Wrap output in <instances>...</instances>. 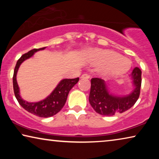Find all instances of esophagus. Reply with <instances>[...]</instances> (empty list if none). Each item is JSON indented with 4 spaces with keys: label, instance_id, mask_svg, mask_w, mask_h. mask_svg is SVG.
Listing matches in <instances>:
<instances>
[{
    "label": "esophagus",
    "instance_id": "1",
    "mask_svg": "<svg viewBox=\"0 0 159 159\" xmlns=\"http://www.w3.org/2000/svg\"><path fill=\"white\" fill-rule=\"evenodd\" d=\"M81 79H89L90 78V75H88V74H83L81 77H80Z\"/></svg>",
    "mask_w": 159,
    "mask_h": 159
}]
</instances>
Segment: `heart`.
<instances>
[{
  "instance_id": "heart-1",
  "label": "heart",
  "mask_w": 159,
  "mask_h": 159,
  "mask_svg": "<svg viewBox=\"0 0 159 159\" xmlns=\"http://www.w3.org/2000/svg\"><path fill=\"white\" fill-rule=\"evenodd\" d=\"M88 57L93 64L103 66L101 73L104 75H123L129 70L132 65L129 58L123 57L114 51L93 50L89 53Z\"/></svg>"
}]
</instances>
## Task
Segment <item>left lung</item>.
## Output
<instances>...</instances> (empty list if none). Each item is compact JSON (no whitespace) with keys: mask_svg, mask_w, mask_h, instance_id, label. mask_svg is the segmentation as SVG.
Segmentation results:
<instances>
[{"mask_svg":"<svg viewBox=\"0 0 159 159\" xmlns=\"http://www.w3.org/2000/svg\"><path fill=\"white\" fill-rule=\"evenodd\" d=\"M142 71L135 67L130 75L133 86L128 95H117L109 92L110 82H105L100 78L91 79V88L89 102L98 114L103 116H114L117 113H123L134 105L140 95Z\"/></svg>","mask_w":159,"mask_h":159,"instance_id":"obj_1","label":"left lung"}]
</instances>
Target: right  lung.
<instances>
[{"instance_id": "right-lung-1", "label": "right lung", "mask_w": 159, "mask_h": 159, "mask_svg": "<svg viewBox=\"0 0 159 159\" xmlns=\"http://www.w3.org/2000/svg\"><path fill=\"white\" fill-rule=\"evenodd\" d=\"M45 48V47L42 48L32 49L21 56V58L16 62L14 69V76H13V86H14L15 96L21 107L32 114L43 118H47L54 116L61 110L66 103L69 91L79 81V77L75 79H64L61 80L51 94L42 101L31 103L23 100L22 98L20 96L19 88L16 81L17 71L22 62L31 58L34 53L39 51H43Z\"/></svg>"}]
</instances>
